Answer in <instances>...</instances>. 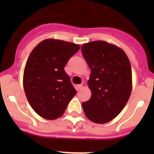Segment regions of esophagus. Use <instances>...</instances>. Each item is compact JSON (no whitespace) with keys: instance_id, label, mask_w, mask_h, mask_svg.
<instances>
[{"instance_id":"34e87169","label":"esophagus","mask_w":154,"mask_h":154,"mask_svg":"<svg viewBox=\"0 0 154 154\" xmlns=\"http://www.w3.org/2000/svg\"><path fill=\"white\" fill-rule=\"evenodd\" d=\"M82 85H77V86H76V89H77V91H79L80 89H82Z\"/></svg>"}]
</instances>
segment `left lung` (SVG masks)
<instances>
[{
  "label": "left lung",
  "instance_id": "1",
  "mask_svg": "<svg viewBox=\"0 0 154 154\" xmlns=\"http://www.w3.org/2000/svg\"><path fill=\"white\" fill-rule=\"evenodd\" d=\"M82 55L91 69L88 85L92 95L82 102L86 117L98 124L110 122L126 105L132 91V70L122 49L103 41L82 46Z\"/></svg>",
  "mask_w": 154,
  "mask_h": 154
}]
</instances>
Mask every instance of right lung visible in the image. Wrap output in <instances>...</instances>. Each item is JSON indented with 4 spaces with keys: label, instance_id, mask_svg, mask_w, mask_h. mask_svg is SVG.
<instances>
[{
    "label": "right lung",
    "instance_id": "1",
    "mask_svg": "<svg viewBox=\"0 0 154 154\" xmlns=\"http://www.w3.org/2000/svg\"><path fill=\"white\" fill-rule=\"evenodd\" d=\"M80 45L45 39L31 52L25 65L23 85L28 101L47 120L61 117L77 91L64 68Z\"/></svg>",
    "mask_w": 154,
    "mask_h": 154
}]
</instances>
